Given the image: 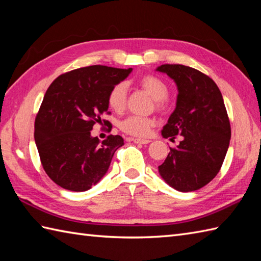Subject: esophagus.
Here are the masks:
<instances>
[{"label":"esophagus","mask_w":261,"mask_h":261,"mask_svg":"<svg viewBox=\"0 0 261 261\" xmlns=\"http://www.w3.org/2000/svg\"><path fill=\"white\" fill-rule=\"evenodd\" d=\"M132 141L135 143H140V145H148V143L151 142L149 139H139V138H134Z\"/></svg>","instance_id":"1"}]
</instances>
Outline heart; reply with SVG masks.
Returning <instances> with one entry per match:
<instances>
[{
    "instance_id": "heart-1",
    "label": "heart",
    "mask_w": 261,
    "mask_h": 261,
    "mask_svg": "<svg viewBox=\"0 0 261 261\" xmlns=\"http://www.w3.org/2000/svg\"><path fill=\"white\" fill-rule=\"evenodd\" d=\"M139 85L145 90L150 96L156 101V108L158 110H164L166 108L165 99L169 94V88L167 84L157 76L146 75L140 79ZM127 97V90L124 83H119L114 85L108 95L109 107L115 112H122L125 109ZM154 121L150 118L143 116L131 115L120 123V129L127 135L136 137H146L150 132L153 126Z\"/></svg>"
}]
</instances>
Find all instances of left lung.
Instances as JSON below:
<instances>
[{"instance_id":"8db88e82","label":"left lung","mask_w":261,"mask_h":261,"mask_svg":"<svg viewBox=\"0 0 261 261\" xmlns=\"http://www.w3.org/2000/svg\"><path fill=\"white\" fill-rule=\"evenodd\" d=\"M178 88L176 109L164 126V138L181 141L170 148L159 174L179 192L199 190L212 180L228 151L231 126L218 85L201 71L179 64L159 66Z\"/></svg>"}]
</instances>
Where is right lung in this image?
I'll return each instance as SVG.
<instances>
[{
  "mask_svg": "<svg viewBox=\"0 0 261 261\" xmlns=\"http://www.w3.org/2000/svg\"><path fill=\"white\" fill-rule=\"evenodd\" d=\"M131 70L87 66L62 74L48 87L36 116L35 141L43 169L58 186L85 192L107 174L123 138L110 135L99 142L91 131L110 114L111 88Z\"/></svg>",
  "mask_w": 261,
  "mask_h": 261,
  "instance_id": "1",
  "label": "right lung"
}]
</instances>
